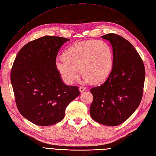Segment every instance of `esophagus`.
Returning <instances> with one entry per match:
<instances>
[{
  "label": "esophagus",
  "instance_id": "esophagus-1",
  "mask_svg": "<svg viewBox=\"0 0 156 156\" xmlns=\"http://www.w3.org/2000/svg\"><path fill=\"white\" fill-rule=\"evenodd\" d=\"M79 91H80L81 93H82V92H83V91H84L85 90V87H79Z\"/></svg>",
  "mask_w": 156,
  "mask_h": 156
}]
</instances>
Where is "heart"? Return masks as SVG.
Returning <instances> with one entry per match:
<instances>
[{
  "mask_svg": "<svg viewBox=\"0 0 156 156\" xmlns=\"http://www.w3.org/2000/svg\"><path fill=\"white\" fill-rule=\"evenodd\" d=\"M55 66L63 80L71 85L81 73L86 79L98 83L107 77L112 67V51L103 41H85L68 48L65 57L56 59Z\"/></svg>",
  "mask_w": 156,
  "mask_h": 156,
  "instance_id": "heart-1",
  "label": "heart"
}]
</instances>
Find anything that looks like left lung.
Masks as SVG:
<instances>
[{"label":"left lung","instance_id":"1","mask_svg":"<svg viewBox=\"0 0 156 156\" xmlns=\"http://www.w3.org/2000/svg\"><path fill=\"white\" fill-rule=\"evenodd\" d=\"M101 37L112 45V69L102 85L90 90L93 101L89 111L94 121L115 126L126 121L138 107L143 95L145 67L127 40L113 33Z\"/></svg>","mask_w":156,"mask_h":156}]
</instances>
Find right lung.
<instances>
[{
	"mask_svg": "<svg viewBox=\"0 0 156 156\" xmlns=\"http://www.w3.org/2000/svg\"><path fill=\"white\" fill-rule=\"evenodd\" d=\"M69 40L45 36L22 47L14 59L10 80L21 115L38 126L62 120L67 107L80 94L77 86L64 84L55 66L61 46Z\"/></svg>",
	"mask_w": 156,
	"mask_h": 156,
	"instance_id": "right-lung-1",
	"label": "right lung"
}]
</instances>
